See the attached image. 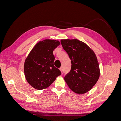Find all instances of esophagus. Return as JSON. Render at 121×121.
Here are the masks:
<instances>
[{"label":"esophagus","mask_w":121,"mask_h":121,"mask_svg":"<svg viewBox=\"0 0 121 121\" xmlns=\"http://www.w3.org/2000/svg\"><path fill=\"white\" fill-rule=\"evenodd\" d=\"M60 72L62 73V72H63V68L62 67H60Z\"/></svg>","instance_id":"34e87169"}]
</instances>
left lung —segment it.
<instances>
[{
	"label": "left lung",
	"mask_w": 121,
	"mask_h": 121,
	"mask_svg": "<svg viewBox=\"0 0 121 121\" xmlns=\"http://www.w3.org/2000/svg\"><path fill=\"white\" fill-rule=\"evenodd\" d=\"M60 42L71 60V69L64 78L65 82L76 93L88 92L100 75L95 54L86 44L78 39H62Z\"/></svg>",
	"instance_id": "1"
}]
</instances>
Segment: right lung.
<instances>
[{"label": "right lung", "instance_id": "add662e5", "mask_svg": "<svg viewBox=\"0 0 121 121\" xmlns=\"http://www.w3.org/2000/svg\"><path fill=\"white\" fill-rule=\"evenodd\" d=\"M60 44L59 41L45 39L39 41L32 49L25 60L26 79L35 89L42 90L49 86L61 72L53 65L54 49Z\"/></svg>", "mask_w": 121, "mask_h": 121}]
</instances>
